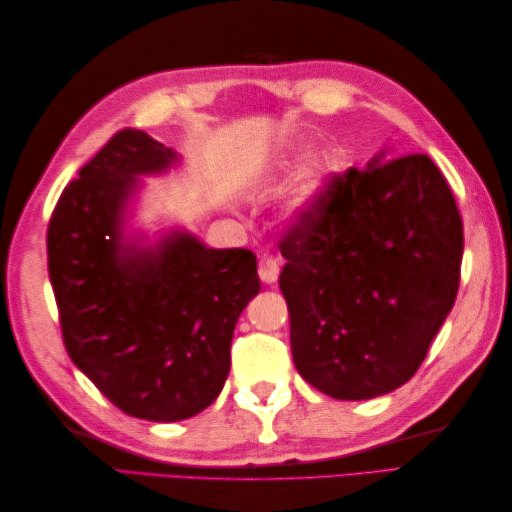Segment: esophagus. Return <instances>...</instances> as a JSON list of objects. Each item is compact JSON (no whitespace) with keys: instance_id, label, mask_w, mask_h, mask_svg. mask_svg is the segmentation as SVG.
<instances>
[{"instance_id":"34e87169","label":"esophagus","mask_w":512,"mask_h":512,"mask_svg":"<svg viewBox=\"0 0 512 512\" xmlns=\"http://www.w3.org/2000/svg\"><path fill=\"white\" fill-rule=\"evenodd\" d=\"M259 279H262L268 286L275 284V281L279 279V264L275 257L264 255L262 259H259Z\"/></svg>"}]
</instances>
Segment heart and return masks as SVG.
<instances>
[{
  "label": "heart",
  "mask_w": 512,
  "mask_h": 512,
  "mask_svg": "<svg viewBox=\"0 0 512 512\" xmlns=\"http://www.w3.org/2000/svg\"><path fill=\"white\" fill-rule=\"evenodd\" d=\"M308 156L310 151L306 147L292 151V154L286 156L284 162H281V169L288 171L292 167H297L299 162ZM325 184H328V167L323 165L321 158L310 160V165L306 167V171H303L299 184L295 187V191L290 193V198L286 202V217L292 224L306 222L308 217H312L314 211L319 209Z\"/></svg>",
  "instance_id": "1"
}]
</instances>
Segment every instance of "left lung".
I'll use <instances>...</instances> for the list:
<instances>
[{"label":"left lung","mask_w":512,"mask_h":512,"mask_svg":"<svg viewBox=\"0 0 512 512\" xmlns=\"http://www.w3.org/2000/svg\"><path fill=\"white\" fill-rule=\"evenodd\" d=\"M334 176L281 242L297 372L336 400H369L418 372L453 308L464 250L447 180L424 154Z\"/></svg>","instance_id":"left-lung-1"}]
</instances>
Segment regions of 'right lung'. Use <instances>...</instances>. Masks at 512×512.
<instances>
[{"label": "right lung", "mask_w": 512, "mask_h": 512, "mask_svg": "<svg viewBox=\"0 0 512 512\" xmlns=\"http://www.w3.org/2000/svg\"><path fill=\"white\" fill-rule=\"evenodd\" d=\"M180 154L123 129L63 189L48 273L72 363L127 416L178 422L220 396L239 314L259 292L246 248H211L180 226L129 228L143 180Z\"/></svg>", "instance_id": "obj_1"}]
</instances>
